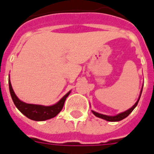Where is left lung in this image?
Here are the masks:
<instances>
[{
	"instance_id": "obj_1",
	"label": "left lung",
	"mask_w": 154,
	"mask_h": 154,
	"mask_svg": "<svg viewBox=\"0 0 154 154\" xmlns=\"http://www.w3.org/2000/svg\"><path fill=\"white\" fill-rule=\"evenodd\" d=\"M141 92H142V88H141V91H140V96H139V99H138V100L135 103V104L131 108L128 109L127 111L125 112H121L120 114H118L116 116H106V115H103V114H100V113H98V112H94V111H91L92 113H93L94 115L97 116L99 118H101V119H103V120H108V121H120V120H123V119H125L128 116L129 114H130L133 111V109L137 107V105L138 102H139V100H140V95H141Z\"/></svg>"
}]
</instances>
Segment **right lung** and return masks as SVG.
Instances as JSON below:
<instances>
[{"mask_svg":"<svg viewBox=\"0 0 154 154\" xmlns=\"http://www.w3.org/2000/svg\"><path fill=\"white\" fill-rule=\"evenodd\" d=\"M9 86L12 100L14 101V104L17 108V109L23 115L26 116V117H28L30 120H36V121H43V120H49V119H51V118L56 116L63 109L64 102L66 100V97L69 96V94L71 93V91H69L68 93H66L60 100L58 101V103L52 106L38 105V104L26 103L20 100L14 93L9 79Z\"/></svg>","mask_w":154,"mask_h":154,"instance_id":"1","label":"right lung"}]
</instances>
